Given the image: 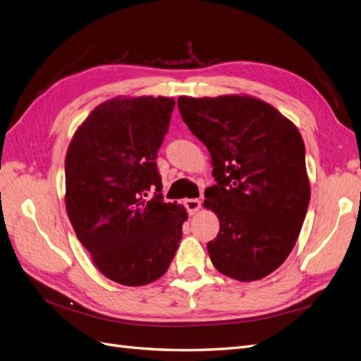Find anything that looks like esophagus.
<instances>
[{
  "label": "esophagus",
  "instance_id": "obj_1",
  "mask_svg": "<svg viewBox=\"0 0 361 361\" xmlns=\"http://www.w3.org/2000/svg\"><path fill=\"white\" fill-rule=\"evenodd\" d=\"M183 204H185V207H187L188 214L192 215V214H195V212H197V211L200 209L202 202H200L199 199H188V200L183 202Z\"/></svg>",
  "mask_w": 361,
  "mask_h": 361
}]
</instances>
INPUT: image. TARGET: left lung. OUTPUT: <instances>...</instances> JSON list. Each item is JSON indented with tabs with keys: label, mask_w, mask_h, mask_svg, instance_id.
Returning <instances> with one entry per match:
<instances>
[{
	"label": "left lung",
	"mask_w": 361,
	"mask_h": 361,
	"mask_svg": "<svg viewBox=\"0 0 361 361\" xmlns=\"http://www.w3.org/2000/svg\"><path fill=\"white\" fill-rule=\"evenodd\" d=\"M178 106L212 158L216 185L204 191L220 220L206 245L212 264L239 281L264 279L289 256L310 202L298 129L250 96H180Z\"/></svg>",
	"instance_id": "left-lung-1"
}]
</instances>
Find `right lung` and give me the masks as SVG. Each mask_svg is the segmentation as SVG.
Listing matches in <instances>:
<instances>
[{
	"label": "right lung",
	"instance_id": "obj_1",
	"mask_svg": "<svg viewBox=\"0 0 361 361\" xmlns=\"http://www.w3.org/2000/svg\"><path fill=\"white\" fill-rule=\"evenodd\" d=\"M170 97H116L96 106L66 155V209L80 243L105 277L143 286L166 272L188 215L164 203L158 150ZM152 197H149V194Z\"/></svg>",
	"mask_w": 361,
	"mask_h": 361
}]
</instances>
